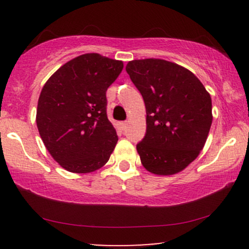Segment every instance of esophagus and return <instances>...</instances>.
Returning <instances> with one entry per match:
<instances>
[{"mask_svg": "<svg viewBox=\"0 0 249 249\" xmlns=\"http://www.w3.org/2000/svg\"><path fill=\"white\" fill-rule=\"evenodd\" d=\"M119 126H121L122 130H125V128L127 127V123H126V122H122V123H119Z\"/></svg>", "mask_w": 249, "mask_h": 249, "instance_id": "obj_1", "label": "esophagus"}]
</instances>
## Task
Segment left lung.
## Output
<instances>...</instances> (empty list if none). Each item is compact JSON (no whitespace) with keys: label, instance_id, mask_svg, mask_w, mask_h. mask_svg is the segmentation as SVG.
Returning <instances> with one entry per match:
<instances>
[{"label":"left lung","instance_id":"1","mask_svg":"<svg viewBox=\"0 0 249 249\" xmlns=\"http://www.w3.org/2000/svg\"><path fill=\"white\" fill-rule=\"evenodd\" d=\"M126 72L146 107V134L137 144L142 166L157 176L181 172L207 141L210 93L193 72L165 59H134Z\"/></svg>","mask_w":249,"mask_h":249}]
</instances>
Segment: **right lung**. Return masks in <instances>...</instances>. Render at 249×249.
Wrapping results in <instances>:
<instances>
[{
	"mask_svg": "<svg viewBox=\"0 0 249 249\" xmlns=\"http://www.w3.org/2000/svg\"><path fill=\"white\" fill-rule=\"evenodd\" d=\"M122 61L84 53L62 65L43 87L36 123L45 147L63 168L90 173L107 164L118 137L107 116V90Z\"/></svg>",
	"mask_w": 249,
	"mask_h": 249,
	"instance_id": "1",
	"label": "right lung"
}]
</instances>
